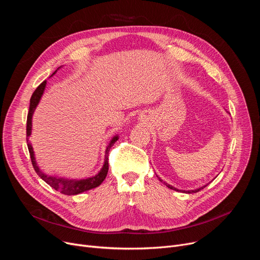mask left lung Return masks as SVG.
Listing matches in <instances>:
<instances>
[{
    "mask_svg": "<svg viewBox=\"0 0 260 260\" xmlns=\"http://www.w3.org/2000/svg\"><path fill=\"white\" fill-rule=\"evenodd\" d=\"M159 180L160 181H162L160 178H159ZM166 183V182H165ZM209 184V183H208ZM208 184H206V185H203V186H201V187H199V188H196V189H192V190H183V193H187V194H193V193H197V192H199V190H201L202 188H204L206 187ZM166 185L169 187V188H171V189H175V190H178L177 189L176 187H174V186H172V185H170V184H168V183H166Z\"/></svg>",
    "mask_w": 260,
    "mask_h": 260,
    "instance_id": "left-lung-1",
    "label": "left lung"
}]
</instances>
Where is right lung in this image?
Returning <instances> with one entry per match:
<instances>
[{
    "mask_svg": "<svg viewBox=\"0 0 260 260\" xmlns=\"http://www.w3.org/2000/svg\"><path fill=\"white\" fill-rule=\"evenodd\" d=\"M54 73H56V72H54ZM45 86H46V81H43L42 83H41L36 88V90L34 91L31 98H30L29 112H28V115H27V123H26V141H27V146H28V151H29V155H30L32 167H34L36 173L40 176L41 179H43L52 188H54L56 190H59L60 193H62L64 195H70V196L78 195L80 193L85 192V190H88V189H91L93 187L99 186L104 181L105 177L107 175V172H108V153H109V148H111L115 144V142L118 140V136L114 137L112 139L111 143H109L108 146L106 147L103 168L101 169V171L97 175L93 176V177H89V178L80 179V180H68V179H65V178H60V177H53V176L46 175L42 171H40L39 167L37 166L35 154H34V149H32V146L30 144V141H29V136L31 134V118H32V114L35 112V109H36L38 103L40 102L41 97H42V94H43L44 89H45Z\"/></svg>",
    "mask_w": 260,
    "mask_h": 260,
    "instance_id": "1",
    "label": "right lung"
}]
</instances>
